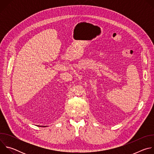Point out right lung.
<instances>
[{
	"mask_svg": "<svg viewBox=\"0 0 154 154\" xmlns=\"http://www.w3.org/2000/svg\"><path fill=\"white\" fill-rule=\"evenodd\" d=\"M42 127H46V126H42Z\"/></svg>",
	"mask_w": 154,
	"mask_h": 154,
	"instance_id": "1",
	"label": "right lung"
}]
</instances>
